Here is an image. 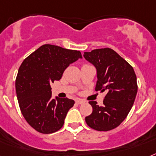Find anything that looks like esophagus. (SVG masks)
I'll list each match as a JSON object with an SVG mask.
<instances>
[{
    "mask_svg": "<svg viewBox=\"0 0 156 156\" xmlns=\"http://www.w3.org/2000/svg\"><path fill=\"white\" fill-rule=\"evenodd\" d=\"M84 102H85L84 101L82 100V99H78V100H76V103L78 105H82V104H83Z\"/></svg>",
    "mask_w": 156,
    "mask_h": 156,
    "instance_id": "1",
    "label": "esophagus"
}]
</instances>
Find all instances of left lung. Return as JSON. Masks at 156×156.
I'll return each mask as SVG.
<instances>
[{"label":"left lung","mask_w":156,"mask_h":156,"mask_svg":"<svg viewBox=\"0 0 156 156\" xmlns=\"http://www.w3.org/2000/svg\"><path fill=\"white\" fill-rule=\"evenodd\" d=\"M83 56L97 69L95 90L107 92L101 106L89 101L93 112L86 122L94 130H112L124 121L133 107L138 89L136 75L133 66L111 48L93 50Z\"/></svg>","instance_id":"obj_1"}]
</instances>
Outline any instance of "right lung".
<instances>
[{"label": "right lung", "mask_w": 156, "mask_h": 156, "mask_svg": "<svg viewBox=\"0 0 156 156\" xmlns=\"http://www.w3.org/2000/svg\"><path fill=\"white\" fill-rule=\"evenodd\" d=\"M79 51L44 44L23 60L16 79L22 114L29 125L44 134L59 130L74 101L51 98V84L62 78L70 63L82 58Z\"/></svg>", "instance_id": "obj_1"}]
</instances>
